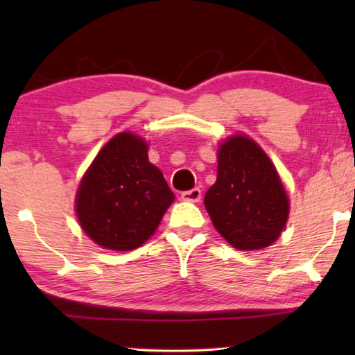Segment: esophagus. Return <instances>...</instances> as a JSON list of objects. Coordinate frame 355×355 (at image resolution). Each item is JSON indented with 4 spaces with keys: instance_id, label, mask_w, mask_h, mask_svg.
I'll return each instance as SVG.
<instances>
[{
    "instance_id": "1",
    "label": "esophagus",
    "mask_w": 355,
    "mask_h": 355,
    "mask_svg": "<svg viewBox=\"0 0 355 355\" xmlns=\"http://www.w3.org/2000/svg\"><path fill=\"white\" fill-rule=\"evenodd\" d=\"M181 197H182V200H186V202H200L202 191H200V189H198V187L191 189V191L182 192Z\"/></svg>"
}]
</instances>
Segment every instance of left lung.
I'll return each instance as SVG.
<instances>
[{"label":"left lung","instance_id":"left-lung-1","mask_svg":"<svg viewBox=\"0 0 355 355\" xmlns=\"http://www.w3.org/2000/svg\"><path fill=\"white\" fill-rule=\"evenodd\" d=\"M203 202L216 231L239 250L273 244L289 216V200L275 164L259 144L242 134L220 145L216 182Z\"/></svg>","mask_w":355,"mask_h":355}]
</instances>
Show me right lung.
<instances>
[{"label":"right lung","instance_id":"add662e5","mask_svg":"<svg viewBox=\"0 0 355 355\" xmlns=\"http://www.w3.org/2000/svg\"><path fill=\"white\" fill-rule=\"evenodd\" d=\"M147 150L139 135H114L77 189V220L85 234L105 249H137L153 236L174 200L162 171L148 162Z\"/></svg>","mask_w":355,"mask_h":355}]
</instances>
